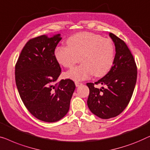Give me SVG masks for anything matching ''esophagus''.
<instances>
[{
  "label": "esophagus",
  "instance_id": "1",
  "mask_svg": "<svg viewBox=\"0 0 150 150\" xmlns=\"http://www.w3.org/2000/svg\"><path fill=\"white\" fill-rule=\"evenodd\" d=\"M75 86H77V87H78V86H79L80 85H81V83H80V82H78V81H75Z\"/></svg>",
  "mask_w": 150,
  "mask_h": 150
}]
</instances>
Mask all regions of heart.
Returning <instances> with one entry per match:
<instances>
[{
	"instance_id": "b5f03b06",
	"label": "heart",
	"mask_w": 150,
	"mask_h": 150,
	"mask_svg": "<svg viewBox=\"0 0 150 150\" xmlns=\"http://www.w3.org/2000/svg\"><path fill=\"white\" fill-rule=\"evenodd\" d=\"M68 46H59L55 56L60 64L71 68L81 59V64L66 73L74 81L88 79L92 75L102 77L112 67L115 56L113 42L100 35L88 32L79 33L67 40Z\"/></svg>"
}]
</instances>
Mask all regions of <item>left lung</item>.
I'll return each instance as SVG.
<instances>
[{
  "label": "left lung",
  "instance_id": "obj_1",
  "mask_svg": "<svg viewBox=\"0 0 150 150\" xmlns=\"http://www.w3.org/2000/svg\"><path fill=\"white\" fill-rule=\"evenodd\" d=\"M114 42L115 56L113 66L106 75L95 83H87L90 94L88 106L96 116L109 119L120 115L128 106L133 94L137 77L134 57L123 40L109 33ZM105 88L98 89L94 85Z\"/></svg>",
  "mask_w": 150,
  "mask_h": 150
}]
</instances>
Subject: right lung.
<instances>
[{
    "mask_svg": "<svg viewBox=\"0 0 150 150\" xmlns=\"http://www.w3.org/2000/svg\"><path fill=\"white\" fill-rule=\"evenodd\" d=\"M61 39L59 34L30 39L15 67L17 88L25 107L33 116L47 122L58 121L67 114L75 89L70 79L56 83L61 68L54 52Z\"/></svg>",
    "mask_w": 150,
    "mask_h": 150,
    "instance_id": "right-lung-1",
    "label": "right lung"
}]
</instances>
